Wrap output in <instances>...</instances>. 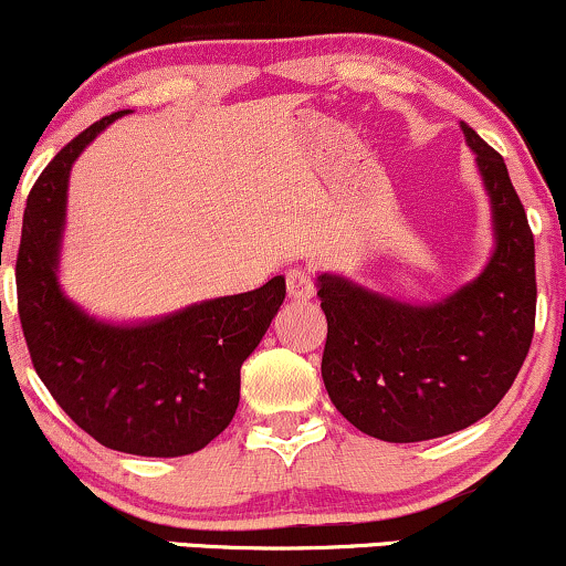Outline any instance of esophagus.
Listing matches in <instances>:
<instances>
[{
    "label": "esophagus",
    "mask_w": 566,
    "mask_h": 566,
    "mask_svg": "<svg viewBox=\"0 0 566 566\" xmlns=\"http://www.w3.org/2000/svg\"><path fill=\"white\" fill-rule=\"evenodd\" d=\"M313 292H316V287H313L311 271L303 266H295L287 271V295L292 300H307L313 297Z\"/></svg>",
    "instance_id": "34e87169"
}]
</instances>
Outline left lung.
<instances>
[{
  "label": "left lung",
  "instance_id": "1",
  "mask_svg": "<svg viewBox=\"0 0 566 566\" xmlns=\"http://www.w3.org/2000/svg\"><path fill=\"white\" fill-rule=\"evenodd\" d=\"M460 127L491 198L496 248L481 274L431 305L318 276L326 391L349 423L381 441H428L478 423L510 391L533 342L531 224L502 156Z\"/></svg>",
  "mask_w": 566,
  "mask_h": 566
}]
</instances>
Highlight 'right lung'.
I'll list each match as a JSON object with an SVG mask.
<instances>
[{
  "mask_svg": "<svg viewBox=\"0 0 566 566\" xmlns=\"http://www.w3.org/2000/svg\"><path fill=\"white\" fill-rule=\"evenodd\" d=\"M123 114L93 123L35 180L18 250V313L35 374L85 433L125 454L182 457L230 426L242 363L266 334L287 284L274 276L253 292L143 324H106L64 295L56 271L70 169Z\"/></svg>",
  "mask_w": 566,
  "mask_h": 566,
  "instance_id": "obj_1",
  "label": "right lung"
}]
</instances>
